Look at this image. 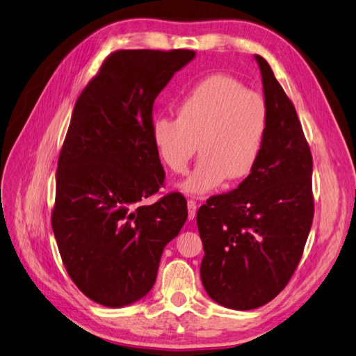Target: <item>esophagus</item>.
Masks as SVG:
<instances>
[{
	"mask_svg": "<svg viewBox=\"0 0 356 356\" xmlns=\"http://www.w3.org/2000/svg\"><path fill=\"white\" fill-rule=\"evenodd\" d=\"M195 216H197V201L188 200V217H189V220H193Z\"/></svg>",
	"mask_w": 356,
	"mask_h": 356,
	"instance_id": "34e87169",
	"label": "esophagus"
}]
</instances>
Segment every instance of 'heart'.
Here are the masks:
<instances>
[{"label":"heart","instance_id":"obj_1","mask_svg":"<svg viewBox=\"0 0 356 356\" xmlns=\"http://www.w3.org/2000/svg\"><path fill=\"white\" fill-rule=\"evenodd\" d=\"M269 130V108L238 79L211 75L193 86L177 105V118L158 117L151 137L163 163L185 173L198 151L197 165L179 188L193 197L243 180L256 168Z\"/></svg>","mask_w":356,"mask_h":356}]
</instances>
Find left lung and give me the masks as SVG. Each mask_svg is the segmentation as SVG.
<instances>
[{
  "label": "left lung",
  "mask_w": 356,
  "mask_h": 356,
  "mask_svg": "<svg viewBox=\"0 0 356 356\" xmlns=\"http://www.w3.org/2000/svg\"><path fill=\"white\" fill-rule=\"evenodd\" d=\"M254 59L269 108L265 147L253 173L197 214L204 289L236 311L260 307L284 290L314 219L312 155L302 124L269 63Z\"/></svg>",
  "instance_id": "8db88e82"
}]
</instances>
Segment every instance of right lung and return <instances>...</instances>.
<instances>
[{
    "mask_svg": "<svg viewBox=\"0 0 356 356\" xmlns=\"http://www.w3.org/2000/svg\"><path fill=\"white\" fill-rule=\"evenodd\" d=\"M192 50H120L78 97L56 173L51 226L63 265L88 299L129 306L155 284L163 251L188 219L168 193L151 137L156 96Z\"/></svg>",
    "mask_w": 356,
    "mask_h": 356,
    "instance_id": "1",
    "label": "right lung"
}]
</instances>
